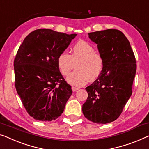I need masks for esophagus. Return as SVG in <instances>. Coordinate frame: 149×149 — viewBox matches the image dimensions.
<instances>
[{"label": "esophagus", "mask_w": 149, "mask_h": 149, "mask_svg": "<svg viewBox=\"0 0 149 149\" xmlns=\"http://www.w3.org/2000/svg\"><path fill=\"white\" fill-rule=\"evenodd\" d=\"M79 88L78 87H72V91H77V90H79Z\"/></svg>", "instance_id": "obj_1"}]
</instances>
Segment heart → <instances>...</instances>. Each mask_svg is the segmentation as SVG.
Instances as JSON below:
<instances>
[{
    "label": "heart",
    "instance_id": "1",
    "mask_svg": "<svg viewBox=\"0 0 149 149\" xmlns=\"http://www.w3.org/2000/svg\"><path fill=\"white\" fill-rule=\"evenodd\" d=\"M57 64L62 74L66 76L74 67L76 70L66 78L73 86H83L89 81H93L101 74L104 66V58L94 47L84 40H79L73 46L71 55L62 52L57 58Z\"/></svg>",
    "mask_w": 149,
    "mask_h": 149
}]
</instances>
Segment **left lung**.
Masks as SVG:
<instances>
[{
	"label": "left lung",
	"instance_id": "8db88e82",
	"mask_svg": "<svg viewBox=\"0 0 149 149\" xmlns=\"http://www.w3.org/2000/svg\"><path fill=\"white\" fill-rule=\"evenodd\" d=\"M88 35L97 44L104 66L98 78L85 88L88 97L82 109L89 121L107 124L119 117L132 95L136 62L130 42L120 30L106 29Z\"/></svg>",
	"mask_w": 149,
	"mask_h": 149
}]
</instances>
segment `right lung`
Masks as SVG:
<instances>
[{
  "label": "right lung",
  "instance_id": "right-lung-1",
  "mask_svg": "<svg viewBox=\"0 0 149 149\" xmlns=\"http://www.w3.org/2000/svg\"><path fill=\"white\" fill-rule=\"evenodd\" d=\"M76 36L36 29L24 39L17 51L15 85L23 106L35 120L52 121L63 113L72 91L60 72L57 58Z\"/></svg>",
  "mask_w": 149,
  "mask_h": 149
}]
</instances>
